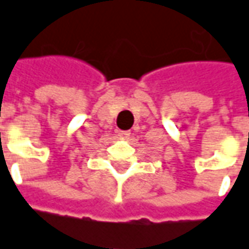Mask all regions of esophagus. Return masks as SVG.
Wrapping results in <instances>:
<instances>
[{
    "label": "esophagus",
    "instance_id": "34e87169",
    "mask_svg": "<svg viewBox=\"0 0 249 249\" xmlns=\"http://www.w3.org/2000/svg\"><path fill=\"white\" fill-rule=\"evenodd\" d=\"M117 133H118V136H120L121 139H124V140L131 136V132L129 131H118Z\"/></svg>",
    "mask_w": 249,
    "mask_h": 249
}]
</instances>
